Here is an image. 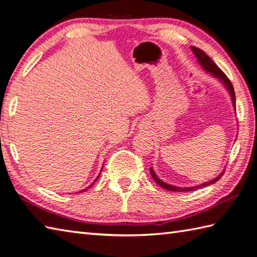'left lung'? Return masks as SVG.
Wrapping results in <instances>:
<instances>
[{"mask_svg":"<svg viewBox=\"0 0 257 257\" xmlns=\"http://www.w3.org/2000/svg\"><path fill=\"white\" fill-rule=\"evenodd\" d=\"M191 50H192V52L194 53L195 57L198 58V62L199 64L202 66V68H203L206 73H210L211 75L214 76V77L219 78L221 80V83L224 85L225 88L227 89L228 94H230L231 96V99H232V102H233V106H234V109L236 110V103H235V92H234V88H233V85L230 81V79H228L226 77V75L222 72V70L216 66V64L212 61V59L206 55V54L200 50V48L198 47H194L192 46L191 47ZM150 173H151V177L154 178L155 181L160 185L161 188L166 189L168 191H172V192H188V191H194V190H198V189H202L204 187H207V185L210 184H213L215 183L217 180H220L223 176V173H224V171H223L221 174H219L216 178H214L213 180H211V181H207V182H204L202 184H199V185H194V187H184V188H181V187H174V185H171V184H168L166 182H163L162 180H160L159 178L157 177V174L155 173L154 169L150 168Z\"/></svg>","mask_w":257,"mask_h":257,"instance_id":"left-lung-1","label":"left lung"}]
</instances>
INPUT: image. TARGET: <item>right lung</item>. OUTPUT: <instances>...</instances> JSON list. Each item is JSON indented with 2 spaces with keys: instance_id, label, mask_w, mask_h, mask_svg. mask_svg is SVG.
Wrapping results in <instances>:
<instances>
[{
  "instance_id": "add662e5",
  "label": "right lung",
  "mask_w": 257,
  "mask_h": 257,
  "mask_svg": "<svg viewBox=\"0 0 257 257\" xmlns=\"http://www.w3.org/2000/svg\"><path fill=\"white\" fill-rule=\"evenodd\" d=\"M101 170H102V169H101ZM99 177H100V173H99V176H98V177H97V178H96V180H95V181H94V182H92V183H91V184H90V185H89V187H88V188H90V187H91V185H92V184H94V183H95V182H96V181H97V179H98V178H99ZM88 188H87V189H88ZM87 189H85V190H83V191H86V190H87ZM83 191H81V192H83Z\"/></svg>"
}]
</instances>
